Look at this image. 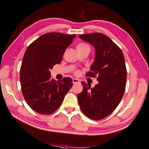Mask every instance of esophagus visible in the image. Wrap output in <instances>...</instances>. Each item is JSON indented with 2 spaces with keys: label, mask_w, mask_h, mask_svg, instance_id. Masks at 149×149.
Instances as JSON below:
<instances>
[{
  "label": "esophagus",
  "mask_w": 149,
  "mask_h": 149,
  "mask_svg": "<svg viewBox=\"0 0 149 149\" xmlns=\"http://www.w3.org/2000/svg\"><path fill=\"white\" fill-rule=\"evenodd\" d=\"M73 84H77V83H79L80 81L79 79H73Z\"/></svg>",
  "instance_id": "1"
}]
</instances>
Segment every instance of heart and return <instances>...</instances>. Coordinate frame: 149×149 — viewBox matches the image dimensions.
<instances>
[{"label": "heart", "instance_id": "obj_1", "mask_svg": "<svg viewBox=\"0 0 149 149\" xmlns=\"http://www.w3.org/2000/svg\"><path fill=\"white\" fill-rule=\"evenodd\" d=\"M77 51H83V50H90V47L88 45V44L85 43H79L77 46ZM79 73L78 71L75 72V74H77Z\"/></svg>", "mask_w": 149, "mask_h": 149}]
</instances>
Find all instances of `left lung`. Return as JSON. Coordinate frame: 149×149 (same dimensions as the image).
Returning <instances> with one entry per match:
<instances>
[{"label": "left lung", "mask_w": 149, "mask_h": 149, "mask_svg": "<svg viewBox=\"0 0 149 149\" xmlns=\"http://www.w3.org/2000/svg\"><path fill=\"white\" fill-rule=\"evenodd\" d=\"M93 45L95 59L86 75L99 81L95 87L82 82L83 90L77 99L81 109L88 118L99 120L106 118L118 106L125 92L127 70L122 50L102 33L79 35Z\"/></svg>", "instance_id": "1"}]
</instances>
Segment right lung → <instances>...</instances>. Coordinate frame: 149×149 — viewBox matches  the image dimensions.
Wrapping results in <instances>:
<instances>
[{"label": "right lung", "instance_id": "1", "mask_svg": "<svg viewBox=\"0 0 149 149\" xmlns=\"http://www.w3.org/2000/svg\"><path fill=\"white\" fill-rule=\"evenodd\" d=\"M75 34L49 33L31 43L24 54L20 67L22 94L31 108L41 115L58 109L73 85L70 77L51 79L50 70L61 63L63 55Z\"/></svg>", "mask_w": 149, "mask_h": 149}]
</instances>
